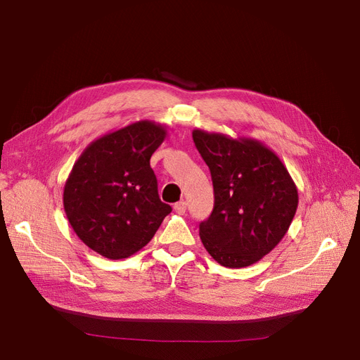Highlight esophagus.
<instances>
[{
  "mask_svg": "<svg viewBox=\"0 0 360 360\" xmlns=\"http://www.w3.org/2000/svg\"><path fill=\"white\" fill-rule=\"evenodd\" d=\"M186 209H188V204H186V201H183V200L174 204V210H176L179 214L186 213Z\"/></svg>",
  "mask_w": 360,
  "mask_h": 360,
  "instance_id": "34e87169",
  "label": "esophagus"
}]
</instances>
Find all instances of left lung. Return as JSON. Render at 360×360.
<instances>
[{"instance_id": "obj_1", "label": "left lung", "mask_w": 360, "mask_h": 360, "mask_svg": "<svg viewBox=\"0 0 360 360\" xmlns=\"http://www.w3.org/2000/svg\"><path fill=\"white\" fill-rule=\"evenodd\" d=\"M212 174L214 207L200 224L207 252L224 267L257 263L284 238L297 210V186L274 150L246 136L193 129Z\"/></svg>"}]
</instances>
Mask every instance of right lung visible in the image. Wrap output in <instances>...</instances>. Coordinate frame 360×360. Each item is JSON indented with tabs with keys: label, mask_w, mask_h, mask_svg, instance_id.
<instances>
[{
	"label": "right lung",
	"mask_w": 360,
	"mask_h": 360,
	"mask_svg": "<svg viewBox=\"0 0 360 360\" xmlns=\"http://www.w3.org/2000/svg\"><path fill=\"white\" fill-rule=\"evenodd\" d=\"M168 130L138 120L86 146L69 174L63 205L81 240L110 259L143 249L171 207L162 202L150 158Z\"/></svg>",
	"instance_id": "add662e5"
}]
</instances>
